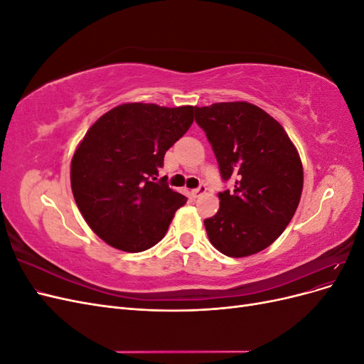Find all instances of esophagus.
<instances>
[{"label": "esophagus", "mask_w": 364, "mask_h": 364, "mask_svg": "<svg viewBox=\"0 0 364 364\" xmlns=\"http://www.w3.org/2000/svg\"><path fill=\"white\" fill-rule=\"evenodd\" d=\"M203 193H206V186H205V185H200L199 188L191 190V196H193V197H199V196H202Z\"/></svg>", "instance_id": "esophagus-1"}]
</instances>
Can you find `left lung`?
Segmentation results:
<instances>
[{
  "mask_svg": "<svg viewBox=\"0 0 364 364\" xmlns=\"http://www.w3.org/2000/svg\"><path fill=\"white\" fill-rule=\"evenodd\" d=\"M225 181L234 191L218 193L220 208L205 220L211 245L230 258L269 247L296 213L304 168L287 132L261 107L247 102L196 107Z\"/></svg>",
  "mask_w": 364,
  "mask_h": 364,
  "instance_id": "1",
  "label": "left lung"
}]
</instances>
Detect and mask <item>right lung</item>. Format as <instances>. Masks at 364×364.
<instances>
[{
    "label": "right lung",
    "instance_id": "1",
    "mask_svg": "<svg viewBox=\"0 0 364 364\" xmlns=\"http://www.w3.org/2000/svg\"><path fill=\"white\" fill-rule=\"evenodd\" d=\"M196 106L123 103L87 129L71 159V190L106 245L136 253L167 234L186 197L158 182L164 155L193 124Z\"/></svg>",
    "mask_w": 364,
    "mask_h": 364
}]
</instances>
